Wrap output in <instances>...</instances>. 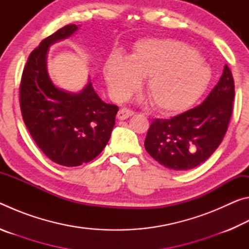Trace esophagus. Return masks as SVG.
Segmentation results:
<instances>
[{
	"label": "esophagus",
	"instance_id": "34e87169",
	"mask_svg": "<svg viewBox=\"0 0 249 249\" xmlns=\"http://www.w3.org/2000/svg\"><path fill=\"white\" fill-rule=\"evenodd\" d=\"M134 114V112L132 111V109H128V108H121L119 113H117V119L123 121V120H126L128 119L129 116H132Z\"/></svg>",
	"mask_w": 249,
	"mask_h": 249
}]
</instances>
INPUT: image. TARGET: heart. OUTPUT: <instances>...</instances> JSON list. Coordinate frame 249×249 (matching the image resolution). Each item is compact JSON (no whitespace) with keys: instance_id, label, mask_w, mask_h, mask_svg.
<instances>
[{"instance_id":"heart-1","label":"heart","mask_w":249,"mask_h":249,"mask_svg":"<svg viewBox=\"0 0 249 249\" xmlns=\"http://www.w3.org/2000/svg\"><path fill=\"white\" fill-rule=\"evenodd\" d=\"M109 93L117 101L127 99L147 78L146 90L154 107L177 114L203 94L211 71L199 53L179 40L151 38L137 43L127 58L114 53L104 67Z\"/></svg>"}]
</instances>
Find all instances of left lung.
<instances>
[{
	"instance_id": "8db88e82",
	"label": "left lung",
	"mask_w": 249,
	"mask_h": 249,
	"mask_svg": "<svg viewBox=\"0 0 249 249\" xmlns=\"http://www.w3.org/2000/svg\"><path fill=\"white\" fill-rule=\"evenodd\" d=\"M234 96V79L225 65L220 81L200 105L170 120L151 122L144 144L147 153L172 170H189L201 165L225 136Z\"/></svg>"
}]
</instances>
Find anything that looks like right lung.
<instances>
[{"mask_svg":"<svg viewBox=\"0 0 249 249\" xmlns=\"http://www.w3.org/2000/svg\"><path fill=\"white\" fill-rule=\"evenodd\" d=\"M78 31L58 29L29 54L19 87L24 123L41 151L58 165L77 167L100 155L111 137L119 107L96 94L91 81L79 93L54 86L47 72L50 46Z\"/></svg>","mask_w":249,"mask_h":249,"instance_id":"1","label":"right lung"}]
</instances>
